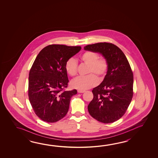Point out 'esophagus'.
Returning <instances> with one entry per match:
<instances>
[{
	"mask_svg": "<svg viewBox=\"0 0 158 158\" xmlns=\"http://www.w3.org/2000/svg\"><path fill=\"white\" fill-rule=\"evenodd\" d=\"M77 92L78 93H83L84 92H85V91L82 90H78L77 91Z\"/></svg>",
	"mask_w": 158,
	"mask_h": 158,
	"instance_id": "34e87169",
	"label": "esophagus"
}]
</instances>
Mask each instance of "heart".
<instances>
[{
    "mask_svg": "<svg viewBox=\"0 0 158 158\" xmlns=\"http://www.w3.org/2000/svg\"><path fill=\"white\" fill-rule=\"evenodd\" d=\"M80 60L88 65L87 74L85 77H79L71 82V85L79 90H87L97 85L98 79L103 80L107 74L109 63L104 57H99L97 52L92 51H85L80 56ZM78 64L73 57L68 59L65 64V69L68 75L74 77L77 74Z\"/></svg>",
    "mask_w": 158,
    "mask_h": 158,
    "instance_id": "b5f03b06",
    "label": "heart"
}]
</instances>
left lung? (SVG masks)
Instances as JSON below:
<instances>
[{
    "label": "left lung",
    "mask_w": 158,
    "mask_h": 158,
    "mask_svg": "<svg viewBox=\"0 0 158 158\" xmlns=\"http://www.w3.org/2000/svg\"><path fill=\"white\" fill-rule=\"evenodd\" d=\"M84 49L101 53L109 63L104 80L92 90L94 97L88 105V111L97 121L114 123L125 114L133 98V73L131 65L121 49L111 43L88 44Z\"/></svg>",
    "instance_id": "obj_1"
}]
</instances>
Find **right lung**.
<instances>
[{
    "instance_id": "add662e5",
    "label": "right lung",
    "mask_w": 158,
    "mask_h": 158,
    "mask_svg": "<svg viewBox=\"0 0 158 158\" xmlns=\"http://www.w3.org/2000/svg\"><path fill=\"white\" fill-rule=\"evenodd\" d=\"M81 49V46L50 44L35 58L29 72L28 96L35 114L42 120L55 123L67 114L71 98L77 90H65L69 80L65 64Z\"/></svg>"
}]
</instances>
